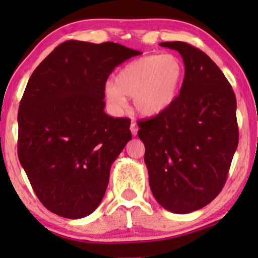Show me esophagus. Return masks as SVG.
I'll return each mask as SVG.
<instances>
[{
    "label": "esophagus",
    "mask_w": 258,
    "mask_h": 258,
    "mask_svg": "<svg viewBox=\"0 0 258 258\" xmlns=\"http://www.w3.org/2000/svg\"><path fill=\"white\" fill-rule=\"evenodd\" d=\"M130 128H131V132H132L133 136H137L138 127H137V123H136L135 121H132V122H131V127H130Z\"/></svg>",
    "instance_id": "obj_1"
}]
</instances>
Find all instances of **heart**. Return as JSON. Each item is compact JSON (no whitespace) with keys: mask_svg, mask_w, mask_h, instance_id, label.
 Instances as JSON below:
<instances>
[{"mask_svg":"<svg viewBox=\"0 0 258 258\" xmlns=\"http://www.w3.org/2000/svg\"><path fill=\"white\" fill-rule=\"evenodd\" d=\"M184 80V65L177 55L149 54L135 59L120 70L115 81L105 82L104 94L115 110L126 108V97H132L139 114L158 116L170 109Z\"/></svg>","mask_w":258,"mask_h":258,"instance_id":"obj_1","label":"heart"}]
</instances>
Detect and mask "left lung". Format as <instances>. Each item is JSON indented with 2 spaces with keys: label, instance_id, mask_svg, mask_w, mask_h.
Instances as JSON below:
<instances>
[{
  "label": "left lung",
  "instance_id": "obj_1",
  "mask_svg": "<svg viewBox=\"0 0 258 258\" xmlns=\"http://www.w3.org/2000/svg\"><path fill=\"white\" fill-rule=\"evenodd\" d=\"M185 74L170 109L138 123L156 201L174 214L203 209L220 194L239 142L232 86L209 55L174 41Z\"/></svg>",
  "mask_w": 258,
  "mask_h": 258
}]
</instances>
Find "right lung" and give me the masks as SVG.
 I'll return each instance as SVG.
<instances>
[{"label":"right lung","mask_w":258,"mask_h":258,"mask_svg":"<svg viewBox=\"0 0 258 258\" xmlns=\"http://www.w3.org/2000/svg\"><path fill=\"white\" fill-rule=\"evenodd\" d=\"M139 51L114 42L65 41L41 61L18 111V156L38 200L65 218L91 215L112 162L131 141V121L104 111L115 67Z\"/></svg>","instance_id":"1"}]
</instances>
